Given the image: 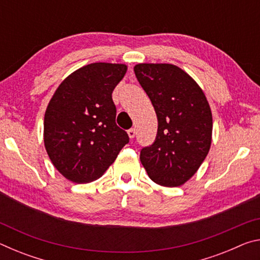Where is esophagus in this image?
Instances as JSON below:
<instances>
[{
  "instance_id": "34e87169",
  "label": "esophagus",
  "mask_w": 260,
  "mask_h": 260,
  "mask_svg": "<svg viewBox=\"0 0 260 260\" xmlns=\"http://www.w3.org/2000/svg\"><path fill=\"white\" fill-rule=\"evenodd\" d=\"M127 134H128L129 139H134V136H135V129H133V128L128 129V131H127Z\"/></svg>"
}]
</instances>
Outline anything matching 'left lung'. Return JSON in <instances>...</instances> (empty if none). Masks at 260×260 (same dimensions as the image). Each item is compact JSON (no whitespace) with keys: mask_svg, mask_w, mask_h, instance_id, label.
<instances>
[{"mask_svg":"<svg viewBox=\"0 0 260 260\" xmlns=\"http://www.w3.org/2000/svg\"><path fill=\"white\" fill-rule=\"evenodd\" d=\"M134 72L158 119L156 141L141 150L140 160L153 182L182 186L210 150L212 112L208 100L199 83L173 64L141 63Z\"/></svg>","mask_w":260,"mask_h":260,"instance_id":"8db88e82","label":"left lung"}]
</instances>
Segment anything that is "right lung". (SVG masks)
Returning <instances> with one entry per match:
<instances>
[{"label":"right lung","instance_id":"1","mask_svg":"<svg viewBox=\"0 0 260 260\" xmlns=\"http://www.w3.org/2000/svg\"><path fill=\"white\" fill-rule=\"evenodd\" d=\"M125 64L91 63L60 82L45 113L43 141L48 156L64 178L88 183L102 177L128 143L116 124L112 91Z\"/></svg>","mask_w":260,"mask_h":260}]
</instances>
